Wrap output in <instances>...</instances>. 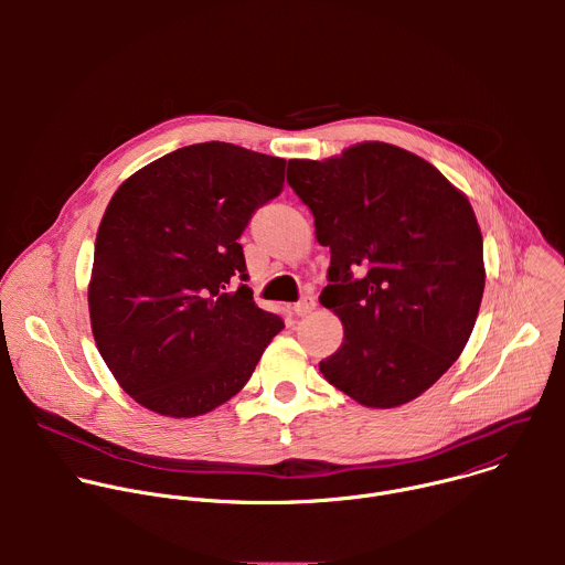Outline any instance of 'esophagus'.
Here are the masks:
<instances>
[{"label": "esophagus", "instance_id": "esophagus-1", "mask_svg": "<svg viewBox=\"0 0 565 565\" xmlns=\"http://www.w3.org/2000/svg\"><path fill=\"white\" fill-rule=\"evenodd\" d=\"M292 310H295L297 317H306V315H310V312L315 310V299H312V297H301V299L292 306Z\"/></svg>", "mask_w": 565, "mask_h": 565}]
</instances>
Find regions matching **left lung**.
Segmentation results:
<instances>
[{"instance_id":"8db88e82","label":"left lung","mask_w":565,"mask_h":565,"mask_svg":"<svg viewBox=\"0 0 565 565\" xmlns=\"http://www.w3.org/2000/svg\"><path fill=\"white\" fill-rule=\"evenodd\" d=\"M288 185L331 248L319 301L342 319L344 342L321 375L364 407L416 399L462 353L486 288L467 196L425 158L380 140L288 160Z\"/></svg>"}]
</instances>
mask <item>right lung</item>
<instances>
[{
    "label": "right lung",
    "instance_id": "1",
    "mask_svg": "<svg viewBox=\"0 0 565 565\" xmlns=\"http://www.w3.org/2000/svg\"><path fill=\"white\" fill-rule=\"evenodd\" d=\"M284 170V158L212 140L153 160L111 196L96 236L92 331L145 409L168 418L216 409L284 329L244 284L238 244L253 212L281 192Z\"/></svg>",
    "mask_w": 565,
    "mask_h": 565
}]
</instances>
